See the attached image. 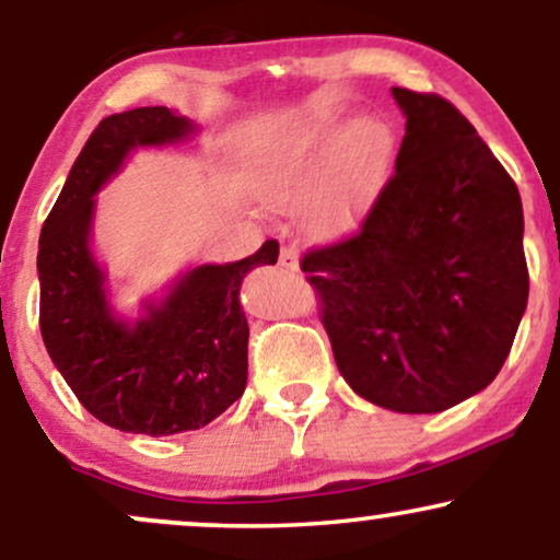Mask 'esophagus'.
Listing matches in <instances>:
<instances>
[{"label": "esophagus", "mask_w": 560, "mask_h": 560, "mask_svg": "<svg viewBox=\"0 0 560 560\" xmlns=\"http://www.w3.org/2000/svg\"><path fill=\"white\" fill-rule=\"evenodd\" d=\"M279 266L284 268V271H298L300 268V253L294 244H284L279 253Z\"/></svg>", "instance_id": "esophagus-1"}]
</instances>
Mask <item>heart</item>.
<instances>
[{
  "instance_id": "1",
  "label": "heart",
  "mask_w": 560,
  "mask_h": 560,
  "mask_svg": "<svg viewBox=\"0 0 560 560\" xmlns=\"http://www.w3.org/2000/svg\"><path fill=\"white\" fill-rule=\"evenodd\" d=\"M339 118L334 113H320L305 131L294 139L284 168L276 184L307 189L316 178L320 155L331 152L326 182L316 199L313 221L320 234H345L361 221L376 197L387 173L392 155L389 128L376 118H358L342 137L337 139Z\"/></svg>"
}]
</instances>
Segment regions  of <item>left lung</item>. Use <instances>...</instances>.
<instances>
[{
  "label": "left lung",
  "mask_w": 560,
  "mask_h": 560,
  "mask_svg": "<svg viewBox=\"0 0 560 560\" xmlns=\"http://www.w3.org/2000/svg\"><path fill=\"white\" fill-rule=\"evenodd\" d=\"M405 113L395 173L350 240L302 271L339 374L397 413H440L503 369L529 298L516 184L458 107L392 89Z\"/></svg>",
  "instance_id": "obj_1"
}]
</instances>
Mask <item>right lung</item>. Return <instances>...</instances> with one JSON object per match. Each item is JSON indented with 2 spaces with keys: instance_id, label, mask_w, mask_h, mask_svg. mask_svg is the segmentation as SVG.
<instances>
[{
  "instance_id": "add662e5",
  "label": "right lung",
  "mask_w": 560,
  "mask_h": 560,
  "mask_svg": "<svg viewBox=\"0 0 560 560\" xmlns=\"http://www.w3.org/2000/svg\"><path fill=\"white\" fill-rule=\"evenodd\" d=\"M195 124L168 107L107 115L75 158L38 240V326L68 387L94 419L131 434L195 432L247 384L249 326L240 305L247 271L271 266L279 242L249 258L186 271L144 316L124 320L107 302L89 236L94 195L137 147L176 144Z\"/></svg>"
}]
</instances>
